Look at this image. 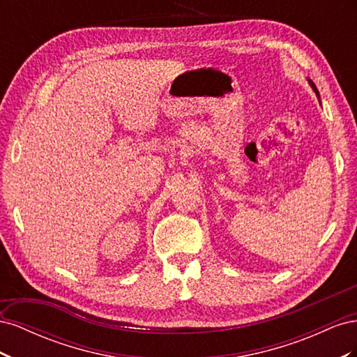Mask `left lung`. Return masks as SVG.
I'll return each instance as SVG.
<instances>
[{"mask_svg":"<svg viewBox=\"0 0 357 357\" xmlns=\"http://www.w3.org/2000/svg\"><path fill=\"white\" fill-rule=\"evenodd\" d=\"M310 84L312 86V89H314V92H316V95H317V98H320V96H319V91H317V88H316V84L312 83V82H310Z\"/></svg>","mask_w":357,"mask_h":357,"instance_id":"8db88e82","label":"left lung"}]
</instances>
